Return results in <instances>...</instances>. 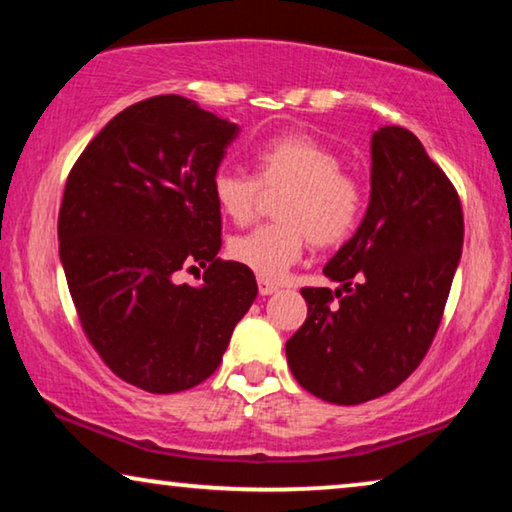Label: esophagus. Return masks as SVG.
<instances>
[{
	"mask_svg": "<svg viewBox=\"0 0 512 512\" xmlns=\"http://www.w3.org/2000/svg\"><path fill=\"white\" fill-rule=\"evenodd\" d=\"M275 291H277V284H272L270 279L258 277V293H261V296H272Z\"/></svg>",
	"mask_w": 512,
	"mask_h": 512,
	"instance_id": "esophagus-1",
	"label": "esophagus"
}]
</instances>
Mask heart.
Listing matches in <instances>:
<instances>
[{"instance_id": "heart-1", "label": "heart", "mask_w": 512, "mask_h": 512, "mask_svg": "<svg viewBox=\"0 0 512 512\" xmlns=\"http://www.w3.org/2000/svg\"><path fill=\"white\" fill-rule=\"evenodd\" d=\"M256 179L219 170L212 195L221 214L237 226L254 219L261 188H284L275 205L279 223L258 226L228 242V254L263 279H282L303 256L307 242L326 249L342 244L359 226L366 193L342 170L335 151L303 132L272 137L256 153Z\"/></svg>"}]
</instances>
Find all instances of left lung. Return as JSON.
Returning <instances> with one entry per match:
<instances>
[{"instance_id":"obj_1","label":"left lung","mask_w":512,"mask_h":512,"mask_svg":"<svg viewBox=\"0 0 512 512\" xmlns=\"http://www.w3.org/2000/svg\"><path fill=\"white\" fill-rule=\"evenodd\" d=\"M370 202L324 275L303 289L305 324L286 342L303 389L335 405L389 394L429 352L464 244L459 195L410 130L370 139Z\"/></svg>"}]
</instances>
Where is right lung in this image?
<instances>
[{
	"instance_id": "right-lung-1",
	"label": "right lung",
	"mask_w": 512,
	"mask_h": 512,
	"mask_svg": "<svg viewBox=\"0 0 512 512\" xmlns=\"http://www.w3.org/2000/svg\"><path fill=\"white\" fill-rule=\"evenodd\" d=\"M237 132L181 95L149 97L111 118L67 177L60 261L83 333L151 394L205 382L258 293L254 272L216 258L212 179ZM200 267V285L178 282Z\"/></svg>"
}]
</instances>
